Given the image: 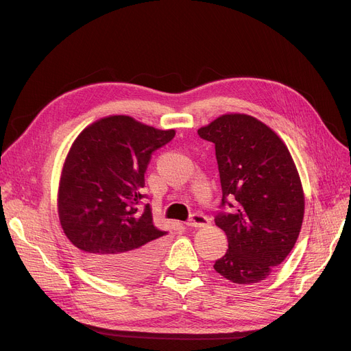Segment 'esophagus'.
Here are the masks:
<instances>
[{"label":"esophagus","instance_id":"esophagus-1","mask_svg":"<svg viewBox=\"0 0 351 351\" xmlns=\"http://www.w3.org/2000/svg\"><path fill=\"white\" fill-rule=\"evenodd\" d=\"M209 223V219L205 216V215H202V213H193L192 216H191V219L188 220V226H191V228H204V226H206Z\"/></svg>","mask_w":351,"mask_h":351}]
</instances>
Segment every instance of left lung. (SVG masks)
<instances>
[{
  "mask_svg": "<svg viewBox=\"0 0 351 351\" xmlns=\"http://www.w3.org/2000/svg\"><path fill=\"white\" fill-rule=\"evenodd\" d=\"M197 135L215 143L222 185L215 223L229 242L213 267L233 283L265 280L302 229L304 195L291 155L269 126L243 114L219 117Z\"/></svg>",
  "mask_w": 351,
  "mask_h": 351,
  "instance_id": "1",
  "label": "left lung"
}]
</instances>
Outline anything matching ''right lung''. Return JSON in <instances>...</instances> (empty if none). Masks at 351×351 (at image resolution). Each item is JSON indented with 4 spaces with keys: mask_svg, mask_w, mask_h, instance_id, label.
<instances>
[{
    "mask_svg": "<svg viewBox=\"0 0 351 351\" xmlns=\"http://www.w3.org/2000/svg\"><path fill=\"white\" fill-rule=\"evenodd\" d=\"M173 136V129L160 131L115 115L89 125L72 143L60 180V220L101 278L129 283L158 266L168 232L154 225L142 188L152 154Z\"/></svg>",
    "mask_w": 351,
    "mask_h": 351,
    "instance_id": "right-lung-1",
    "label": "right lung"
}]
</instances>
